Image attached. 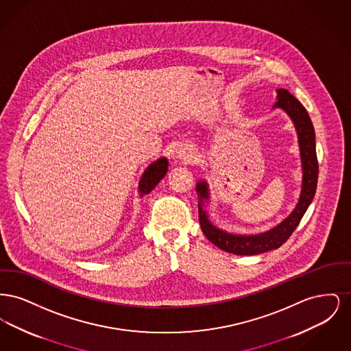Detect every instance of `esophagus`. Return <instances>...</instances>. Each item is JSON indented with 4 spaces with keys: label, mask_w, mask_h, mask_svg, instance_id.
<instances>
[{
    "label": "esophagus",
    "mask_w": 351,
    "mask_h": 351,
    "mask_svg": "<svg viewBox=\"0 0 351 351\" xmlns=\"http://www.w3.org/2000/svg\"><path fill=\"white\" fill-rule=\"evenodd\" d=\"M178 156L180 159L189 162V160H192L195 158V154H193V150L191 147H182L180 150L178 151Z\"/></svg>",
    "instance_id": "34e87169"
}]
</instances>
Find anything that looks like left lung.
<instances>
[{
	"instance_id": "obj_1",
	"label": "left lung",
	"mask_w": 351,
	"mask_h": 351,
	"mask_svg": "<svg viewBox=\"0 0 351 351\" xmlns=\"http://www.w3.org/2000/svg\"><path fill=\"white\" fill-rule=\"evenodd\" d=\"M278 96L274 108H280L292 119L300 146L301 166H302V183L299 202L293 212L283 219L278 226L271 230L252 235H238L226 233L216 228L208 218L202 208V201L209 200V191L206 182H199L196 191L199 193V221L201 230L205 237L216 245L218 249L228 251L235 255H256L266 251L278 249L295 232L301 218L315 197L317 188L318 162L316 154V136L313 123L306 109L300 101L292 96L287 89H276Z\"/></svg>"
}]
</instances>
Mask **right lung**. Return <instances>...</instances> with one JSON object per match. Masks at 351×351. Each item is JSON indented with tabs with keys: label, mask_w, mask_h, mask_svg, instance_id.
Returning a JSON list of instances; mask_svg holds the SVG:
<instances>
[{
	"label": "right lung",
	"mask_w": 351,
	"mask_h": 351,
	"mask_svg": "<svg viewBox=\"0 0 351 351\" xmlns=\"http://www.w3.org/2000/svg\"><path fill=\"white\" fill-rule=\"evenodd\" d=\"M168 160L166 158H159L154 163H151L149 167L145 169L141 180H139V186L138 191L141 196L150 193L151 191L156 186L165 175L167 173Z\"/></svg>",
	"instance_id": "add662e5"
}]
</instances>
